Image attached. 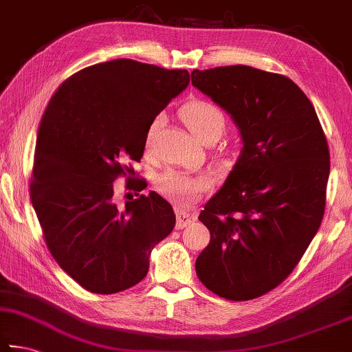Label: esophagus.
Here are the masks:
<instances>
[{
  "instance_id": "esophagus-1",
  "label": "esophagus",
  "mask_w": 352,
  "mask_h": 352,
  "mask_svg": "<svg viewBox=\"0 0 352 352\" xmlns=\"http://www.w3.org/2000/svg\"><path fill=\"white\" fill-rule=\"evenodd\" d=\"M195 220V217L192 214L186 212V210L177 209V229H183L188 225H190Z\"/></svg>"
}]
</instances>
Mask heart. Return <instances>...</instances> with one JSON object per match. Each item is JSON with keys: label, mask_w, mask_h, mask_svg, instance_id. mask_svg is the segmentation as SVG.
<instances>
[{"label": "heart", "mask_w": 352, "mask_h": 352, "mask_svg": "<svg viewBox=\"0 0 352 352\" xmlns=\"http://www.w3.org/2000/svg\"><path fill=\"white\" fill-rule=\"evenodd\" d=\"M182 118L189 132L201 143H214L225 132V115L219 107L208 101H190L182 109ZM163 124V117L158 115L151 121L144 137V149L149 151L155 133ZM212 184L209 174L190 175L178 170H166L157 177L155 186L158 192L182 208H189L208 190Z\"/></svg>", "instance_id": "obj_1"}]
</instances>
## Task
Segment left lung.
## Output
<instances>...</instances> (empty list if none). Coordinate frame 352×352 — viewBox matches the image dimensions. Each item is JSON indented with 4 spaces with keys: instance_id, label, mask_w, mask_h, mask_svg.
Instances as JSON below:
<instances>
[{
    "instance_id": "8db88e82",
    "label": "left lung",
    "mask_w": 352,
    "mask_h": 352,
    "mask_svg": "<svg viewBox=\"0 0 352 352\" xmlns=\"http://www.w3.org/2000/svg\"><path fill=\"white\" fill-rule=\"evenodd\" d=\"M192 86L231 115L243 148L200 220V282L251 300L289 276L323 219L329 149L314 106L287 76L251 66L192 70Z\"/></svg>"
}]
</instances>
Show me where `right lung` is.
<instances>
[{"instance_id": "1", "label": "right lung", "mask_w": 352, "mask_h": 352, "mask_svg": "<svg viewBox=\"0 0 352 352\" xmlns=\"http://www.w3.org/2000/svg\"><path fill=\"white\" fill-rule=\"evenodd\" d=\"M189 85L184 69L133 60L89 66L63 82L38 129L32 206L52 257L94 294L132 287L149 271L152 249L175 226L155 192L118 204L113 182L140 162L146 131ZM133 189L143 190V183Z\"/></svg>"}]
</instances>
